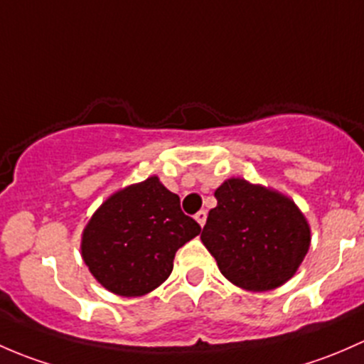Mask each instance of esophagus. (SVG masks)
Masks as SVG:
<instances>
[{"instance_id": "esophagus-1", "label": "esophagus", "mask_w": 364, "mask_h": 364, "mask_svg": "<svg viewBox=\"0 0 364 364\" xmlns=\"http://www.w3.org/2000/svg\"><path fill=\"white\" fill-rule=\"evenodd\" d=\"M194 219H196V223L200 224V226H205V223H207V212H205V210H200V212L194 215Z\"/></svg>"}]
</instances>
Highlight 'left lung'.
Listing matches in <instances>:
<instances>
[{
    "mask_svg": "<svg viewBox=\"0 0 364 364\" xmlns=\"http://www.w3.org/2000/svg\"><path fill=\"white\" fill-rule=\"evenodd\" d=\"M201 242L220 273L245 291L286 284L310 249V224L298 205L275 189L228 178L213 193Z\"/></svg>",
    "mask_w": 364,
    "mask_h": 364,
    "instance_id": "obj_1",
    "label": "left lung"
}]
</instances>
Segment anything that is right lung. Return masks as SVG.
<instances>
[{"mask_svg": "<svg viewBox=\"0 0 364 364\" xmlns=\"http://www.w3.org/2000/svg\"><path fill=\"white\" fill-rule=\"evenodd\" d=\"M200 224L157 175L115 191L82 231L89 272L110 293L145 296L170 277L177 250L198 237Z\"/></svg>", "mask_w": 364, "mask_h": 364, "instance_id": "right-lung-1", "label": "right lung"}]
</instances>
